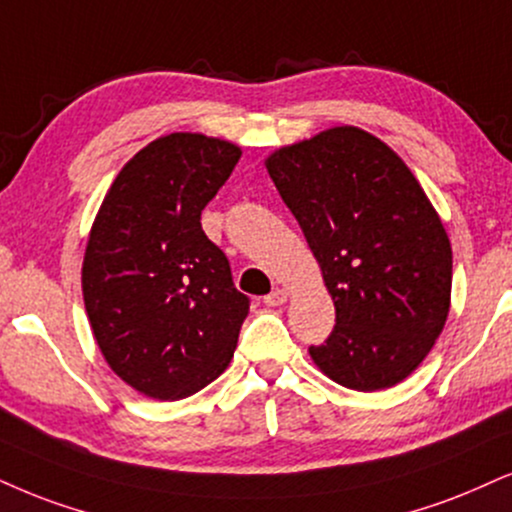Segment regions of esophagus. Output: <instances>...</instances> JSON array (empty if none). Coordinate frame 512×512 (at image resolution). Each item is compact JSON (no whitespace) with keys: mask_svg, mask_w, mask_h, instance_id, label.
<instances>
[{"mask_svg":"<svg viewBox=\"0 0 512 512\" xmlns=\"http://www.w3.org/2000/svg\"><path fill=\"white\" fill-rule=\"evenodd\" d=\"M287 301V292L285 289H275V292H270L268 296H263V304L266 306H282Z\"/></svg>","mask_w":512,"mask_h":512,"instance_id":"obj_1","label":"esophagus"}]
</instances>
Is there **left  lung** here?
<instances>
[{
    "label": "left lung",
    "mask_w": 512,
    "mask_h": 512,
    "mask_svg": "<svg viewBox=\"0 0 512 512\" xmlns=\"http://www.w3.org/2000/svg\"><path fill=\"white\" fill-rule=\"evenodd\" d=\"M270 178L323 270L334 330L308 353L356 391L399 384L444 330L453 258L444 225L406 163L358 128L275 151Z\"/></svg>",
    "instance_id": "8db88e82"
}]
</instances>
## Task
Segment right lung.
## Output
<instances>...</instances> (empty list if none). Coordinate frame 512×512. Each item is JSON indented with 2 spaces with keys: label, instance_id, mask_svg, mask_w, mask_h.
Wrapping results in <instances>:
<instances>
[{
  "label": "right lung",
  "instance_id": "right-lung-1",
  "mask_svg": "<svg viewBox=\"0 0 512 512\" xmlns=\"http://www.w3.org/2000/svg\"><path fill=\"white\" fill-rule=\"evenodd\" d=\"M239 156L194 132L159 137L125 163L92 225L82 296L94 339L151 399H185L216 380L249 315L230 261L201 230Z\"/></svg>",
  "mask_w": 512,
  "mask_h": 512
}]
</instances>
